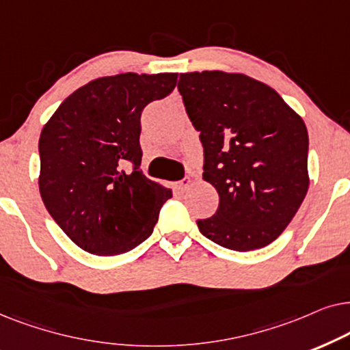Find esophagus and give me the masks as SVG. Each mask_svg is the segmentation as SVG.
<instances>
[{
  "mask_svg": "<svg viewBox=\"0 0 350 350\" xmlns=\"http://www.w3.org/2000/svg\"><path fill=\"white\" fill-rule=\"evenodd\" d=\"M190 184H192V180H190V178H185V179L180 180V183H176L174 189L178 190L179 193H183V192H185V190L190 187Z\"/></svg>",
  "mask_w": 350,
  "mask_h": 350,
  "instance_id": "1",
  "label": "esophagus"
}]
</instances>
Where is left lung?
<instances>
[{
	"label": "left lung",
	"instance_id": "1",
	"mask_svg": "<svg viewBox=\"0 0 350 350\" xmlns=\"http://www.w3.org/2000/svg\"><path fill=\"white\" fill-rule=\"evenodd\" d=\"M178 90L204 148L203 180L219 195L200 232L234 251L278 239L309 189L304 121L275 90L245 73H180Z\"/></svg>",
	"mask_w": 350,
	"mask_h": 350
}]
</instances>
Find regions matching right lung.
I'll return each instance as SVG.
<instances>
[{
    "label": "right lung",
    "mask_w": 350,
    "mask_h": 350,
    "mask_svg": "<svg viewBox=\"0 0 350 350\" xmlns=\"http://www.w3.org/2000/svg\"><path fill=\"white\" fill-rule=\"evenodd\" d=\"M178 73H118L72 92L40 136L38 185L51 216L75 245L97 256L136 248L150 237L171 189L141 166L144 107L171 94ZM124 161L135 163L126 175Z\"/></svg>",
    "instance_id": "obj_1"
}]
</instances>
